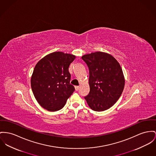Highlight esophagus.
I'll return each instance as SVG.
<instances>
[{
  "label": "esophagus",
  "instance_id": "1",
  "mask_svg": "<svg viewBox=\"0 0 156 156\" xmlns=\"http://www.w3.org/2000/svg\"><path fill=\"white\" fill-rule=\"evenodd\" d=\"M79 86H75V90H76V91H77V90H79Z\"/></svg>",
  "mask_w": 156,
  "mask_h": 156
}]
</instances>
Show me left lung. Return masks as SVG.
Segmentation results:
<instances>
[{"instance_id": "1", "label": "left lung", "mask_w": 156, "mask_h": 156, "mask_svg": "<svg viewBox=\"0 0 156 156\" xmlns=\"http://www.w3.org/2000/svg\"><path fill=\"white\" fill-rule=\"evenodd\" d=\"M82 58L89 70L90 92L84 99L95 111L110 108L124 87V77L119 62L111 55L100 51L84 55Z\"/></svg>"}]
</instances>
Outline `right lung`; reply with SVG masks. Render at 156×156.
<instances>
[{"instance_id":"right-lung-1","label":"right lung","mask_w":156,"mask_h":156,"mask_svg":"<svg viewBox=\"0 0 156 156\" xmlns=\"http://www.w3.org/2000/svg\"><path fill=\"white\" fill-rule=\"evenodd\" d=\"M76 56L62 52L51 53L36 64L31 84L37 102L49 111L62 109L67 99L75 90L70 83V64Z\"/></svg>"}]
</instances>
